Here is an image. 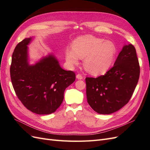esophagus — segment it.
<instances>
[{
    "mask_svg": "<svg viewBox=\"0 0 150 150\" xmlns=\"http://www.w3.org/2000/svg\"><path fill=\"white\" fill-rule=\"evenodd\" d=\"M76 78H77V79H83V76L81 75V74H79L76 75Z\"/></svg>",
    "mask_w": 150,
    "mask_h": 150,
    "instance_id": "34e87169",
    "label": "esophagus"
}]
</instances>
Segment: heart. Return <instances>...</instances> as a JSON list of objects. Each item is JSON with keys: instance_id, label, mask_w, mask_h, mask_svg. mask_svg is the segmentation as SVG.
Listing matches in <instances>:
<instances>
[{"instance_id": "heart-1", "label": "heart", "mask_w": 150, "mask_h": 150, "mask_svg": "<svg viewBox=\"0 0 150 150\" xmlns=\"http://www.w3.org/2000/svg\"><path fill=\"white\" fill-rule=\"evenodd\" d=\"M116 54L115 44L110 40L84 35L78 38L72 44V48L66 51V59L71 66L79 64L80 58H84L86 70L91 74H103L111 67Z\"/></svg>"}]
</instances>
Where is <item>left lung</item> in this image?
Masks as SVG:
<instances>
[{
  "label": "left lung",
  "mask_w": 150,
  "mask_h": 150,
  "mask_svg": "<svg viewBox=\"0 0 150 150\" xmlns=\"http://www.w3.org/2000/svg\"><path fill=\"white\" fill-rule=\"evenodd\" d=\"M140 67L136 49L125 46L114 66L104 75L86 78L88 103L99 114L109 115L128 103L138 84Z\"/></svg>",
  "instance_id": "1"
}]
</instances>
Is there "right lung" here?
Here are the masks:
<instances>
[{
	"label": "right lung",
	"mask_w": 150,
	"mask_h": 150,
	"mask_svg": "<svg viewBox=\"0 0 150 150\" xmlns=\"http://www.w3.org/2000/svg\"><path fill=\"white\" fill-rule=\"evenodd\" d=\"M31 39L22 40L13 52L12 84L17 96L28 110L38 115L51 114L61 106L64 91L74 82L76 74L62 69L52 54L30 65L28 45Z\"/></svg>",
	"instance_id": "1"
}]
</instances>
